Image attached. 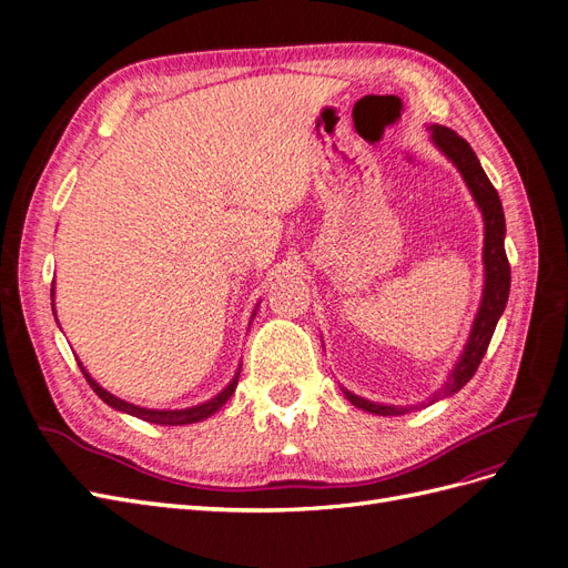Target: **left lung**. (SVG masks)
<instances>
[{"instance_id": "1", "label": "left lung", "mask_w": 568, "mask_h": 568, "mask_svg": "<svg viewBox=\"0 0 568 568\" xmlns=\"http://www.w3.org/2000/svg\"><path fill=\"white\" fill-rule=\"evenodd\" d=\"M428 130H432L434 144L457 165L464 182H467V186H469L474 201L478 203L480 213H484V222H486L484 298H480L478 315L474 320L471 334H469L467 346H464L459 363L450 372L448 382L443 384V388L436 390L432 398H428V403H436L440 398H448V395L457 393L478 369L480 359H484V355L488 351V343L493 338L497 320H500V315L505 313V305H507V298H509L511 274H509V261H507V253H505V211H503L500 196H497V189L490 184L488 175L484 173V168H480L476 153L467 144V140H462V136L455 130L443 128V125H432ZM343 393H346V398L355 407L367 409V412H372V415L398 417V415H405V412L409 409V407H398V405L372 403V400L359 398V395H355L351 390H343Z\"/></svg>"}]
</instances>
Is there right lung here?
<instances>
[{
  "label": "right lung",
  "instance_id": "1",
  "mask_svg": "<svg viewBox=\"0 0 568 568\" xmlns=\"http://www.w3.org/2000/svg\"><path fill=\"white\" fill-rule=\"evenodd\" d=\"M51 296H54V288H51ZM51 311H54V303H51ZM78 365H80V369H82V374H84V379H88V384L92 386V390H94V393L99 395V398L104 400L106 405H111V407H113V409H118V412H125V415L140 417V419H144V422L161 424V426H182V424H194V422L209 419L211 415H215V412L232 398V393L236 390L239 372H242V369H239L234 379L227 384V388H222V393H217L215 398L205 400V403H201V405L186 407V409H146V407H140V405H132V403H125V400L115 398L113 393H109L106 388H101V386L92 379V376L88 374V369L82 367V363H78Z\"/></svg>",
  "mask_w": 568,
  "mask_h": 568
}]
</instances>
